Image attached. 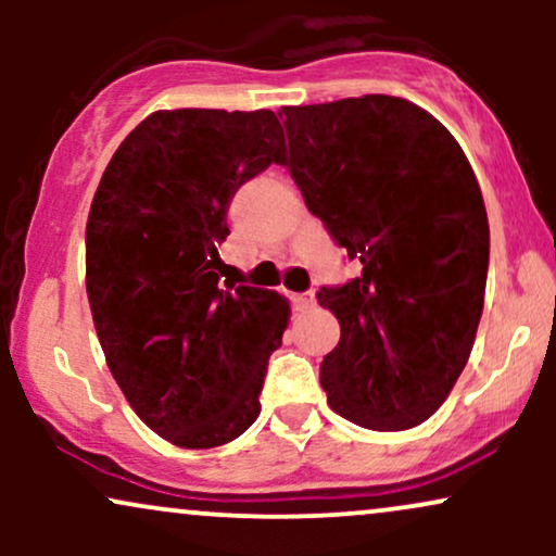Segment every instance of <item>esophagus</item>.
<instances>
[{"instance_id": "1", "label": "esophagus", "mask_w": 556, "mask_h": 556, "mask_svg": "<svg viewBox=\"0 0 556 556\" xmlns=\"http://www.w3.org/2000/svg\"><path fill=\"white\" fill-rule=\"evenodd\" d=\"M290 300H292V308L295 311H311L316 305L314 292H295V295H290Z\"/></svg>"}]
</instances>
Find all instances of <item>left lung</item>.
Instances as JSON below:
<instances>
[{"label": "left lung", "mask_w": 556, "mask_h": 556, "mask_svg": "<svg viewBox=\"0 0 556 556\" xmlns=\"http://www.w3.org/2000/svg\"><path fill=\"white\" fill-rule=\"evenodd\" d=\"M279 117L305 206L363 266L318 292L342 331L321 363L329 407L363 429H413L450 397L481 321L489 219L473 169L437 117L397 96Z\"/></svg>", "instance_id": "1"}]
</instances>
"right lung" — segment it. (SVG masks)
<instances>
[{"instance_id": "obj_1", "label": "right lung", "mask_w": 556, "mask_h": 556, "mask_svg": "<svg viewBox=\"0 0 556 556\" xmlns=\"http://www.w3.org/2000/svg\"><path fill=\"white\" fill-rule=\"evenodd\" d=\"M271 110H162L106 164L86 225V290L106 366L138 418L185 450L238 439L261 413L290 303L219 285L227 208L282 164Z\"/></svg>"}]
</instances>
